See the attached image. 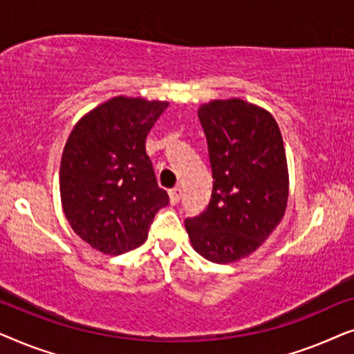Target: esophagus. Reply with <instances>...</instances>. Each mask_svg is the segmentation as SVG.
I'll list each match as a JSON object with an SVG mask.
<instances>
[{
    "mask_svg": "<svg viewBox=\"0 0 354 354\" xmlns=\"http://www.w3.org/2000/svg\"><path fill=\"white\" fill-rule=\"evenodd\" d=\"M169 198H171L172 205H177L182 198V188L176 187V188H172V190H169Z\"/></svg>",
    "mask_w": 354,
    "mask_h": 354,
    "instance_id": "esophagus-1",
    "label": "esophagus"
}]
</instances>
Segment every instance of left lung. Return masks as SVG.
Instances as JSON below:
<instances>
[{"instance_id":"1","label":"left lung","mask_w":354,"mask_h":354,"mask_svg":"<svg viewBox=\"0 0 354 354\" xmlns=\"http://www.w3.org/2000/svg\"><path fill=\"white\" fill-rule=\"evenodd\" d=\"M212 171L209 205L187 217L196 253L217 264L248 256L285 214L288 171L279 125L243 100H217L198 109Z\"/></svg>"}]
</instances>
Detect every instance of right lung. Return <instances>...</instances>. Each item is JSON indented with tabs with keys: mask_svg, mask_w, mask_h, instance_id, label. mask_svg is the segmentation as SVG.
<instances>
[{
	"mask_svg": "<svg viewBox=\"0 0 354 354\" xmlns=\"http://www.w3.org/2000/svg\"><path fill=\"white\" fill-rule=\"evenodd\" d=\"M166 101L109 100L84 115L62 151V209L82 240L122 254L148 239L154 216L169 205L147 154V137Z\"/></svg>",
	"mask_w": 354,
	"mask_h": 354,
	"instance_id": "right-lung-1",
	"label": "right lung"
}]
</instances>
